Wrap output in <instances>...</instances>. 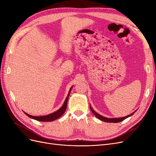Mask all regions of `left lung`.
Wrapping results in <instances>:
<instances>
[{"label":"left lung","mask_w":156,"mask_h":156,"mask_svg":"<svg viewBox=\"0 0 156 156\" xmlns=\"http://www.w3.org/2000/svg\"><path fill=\"white\" fill-rule=\"evenodd\" d=\"M90 109L92 112L93 114L96 116V118H98V119H100L103 122H110V123H117V122H122L124 120H125L126 118H128L129 116L133 115V114H134V112L131 113V115H128V116H126L125 117H122V118H113V119H110V118H107V117H105V116H103L101 115H100V114H98V113H97L95 111H94L93 108H92V107L90 106Z\"/></svg>","instance_id":"1"}]
</instances>
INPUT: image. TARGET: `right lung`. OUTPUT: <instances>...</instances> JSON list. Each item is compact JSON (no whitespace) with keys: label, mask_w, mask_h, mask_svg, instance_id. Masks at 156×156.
Masks as SVG:
<instances>
[{"label":"right lung","mask_w":156,"mask_h":156,"mask_svg":"<svg viewBox=\"0 0 156 156\" xmlns=\"http://www.w3.org/2000/svg\"><path fill=\"white\" fill-rule=\"evenodd\" d=\"M69 94L68 95L66 98V99L62 106L58 110L56 111L55 112H53L51 113V114L49 115H45V116H32V115H30L29 114H27V113L25 112L26 115H27L29 117L31 118V119H34L36 120H37V121H40V122H52V121H54L56 119H58V118H60L61 116H62L66 109V107H67V102H68V97H69Z\"/></svg>","instance_id":"right-lung-1"}]
</instances>
